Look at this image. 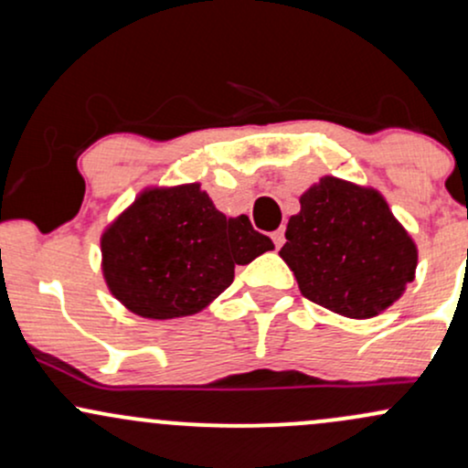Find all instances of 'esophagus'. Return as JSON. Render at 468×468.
<instances>
[{
    "label": "esophagus",
    "mask_w": 468,
    "mask_h": 468,
    "mask_svg": "<svg viewBox=\"0 0 468 468\" xmlns=\"http://www.w3.org/2000/svg\"><path fill=\"white\" fill-rule=\"evenodd\" d=\"M271 238H272V241H275V246H277V249H282V246H283V241H286V238H283V229H277L275 233L271 235Z\"/></svg>",
    "instance_id": "34e87169"
}]
</instances>
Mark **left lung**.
<instances>
[{"label": "left lung", "mask_w": 468, "mask_h": 468, "mask_svg": "<svg viewBox=\"0 0 468 468\" xmlns=\"http://www.w3.org/2000/svg\"><path fill=\"white\" fill-rule=\"evenodd\" d=\"M299 202L279 255L305 299L350 319H369L400 299L418 249L378 191L325 176Z\"/></svg>", "instance_id": "left-lung-1"}]
</instances>
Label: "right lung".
Listing matches in <instances>:
<instances>
[{
    "mask_svg": "<svg viewBox=\"0 0 468 468\" xmlns=\"http://www.w3.org/2000/svg\"><path fill=\"white\" fill-rule=\"evenodd\" d=\"M246 216L219 213L200 185L147 189L101 238L112 294L144 319H176L207 308L235 277L272 250Z\"/></svg>",
    "mask_w": 468,
    "mask_h": 468,
    "instance_id": "1",
    "label": "right lung"
}]
</instances>
